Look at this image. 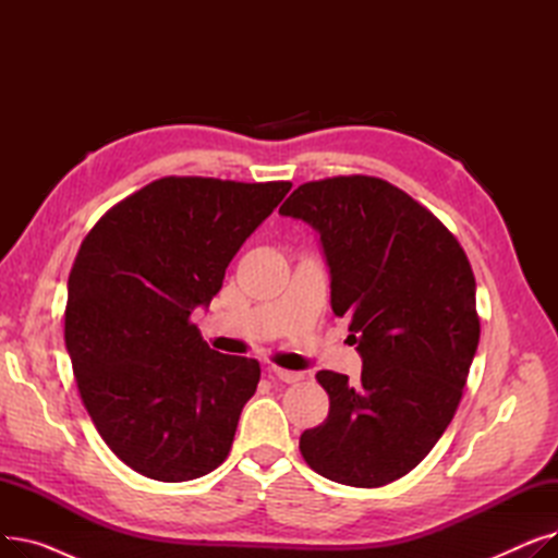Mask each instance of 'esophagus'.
<instances>
[{
	"label": "esophagus",
	"instance_id": "34e87169",
	"mask_svg": "<svg viewBox=\"0 0 558 558\" xmlns=\"http://www.w3.org/2000/svg\"><path fill=\"white\" fill-rule=\"evenodd\" d=\"M271 375H274V377H278V379H282V383H287V385H294V383H301V379H303V373H299V371H287V368H278V366H274V368H271Z\"/></svg>",
	"mask_w": 558,
	"mask_h": 558
}]
</instances>
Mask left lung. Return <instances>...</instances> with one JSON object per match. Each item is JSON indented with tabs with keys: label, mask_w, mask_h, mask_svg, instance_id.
I'll use <instances>...</instances> for the list:
<instances>
[{
	"label": "left lung",
	"mask_w": 558,
	"mask_h": 558,
	"mask_svg": "<svg viewBox=\"0 0 558 558\" xmlns=\"http://www.w3.org/2000/svg\"><path fill=\"white\" fill-rule=\"evenodd\" d=\"M280 215L320 234L332 312L362 357L357 387L316 373L330 412L301 434V454L339 484L396 482L450 425L477 353L471 262L427 208L373 175L305 183Z\"/></svg>",
	"instance_id": "1"
}]
</instances>
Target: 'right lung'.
I'll list each match as a JSON object with an SVG mask.
<instances>
[{
	"label": "right lung",
	"instance_id": "obj_1",
	"mask_svg": "<svg viewBox=\"0 0 558 558\" xmlns=\"http://www.w3.org/2000/svg\"><path fill=\"white\" fill-rule=\"evenodd\" d=\"M291 183L154 181L108 210L68 280L65 345L81 400L135 473L190 482L230 452L257 360L221 355L190 316Z\"/></svg>",
	"mask_w": 558,
	"mask_h": 558
}]
</instances>
